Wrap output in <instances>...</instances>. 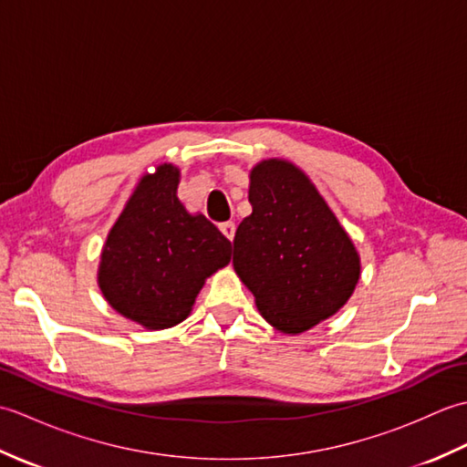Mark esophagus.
<instances>
[{"instance_id": "1", "label": "esophagus", "mask_w": 467, "mask_h": 467, "mask_svg": "<svg viewBox=\"0 0 467 467\" xmlns=\"http://www.w3.org/2000/svg\"><path fill=\"white\" fill-rule=\"evenodd\" d=\"M234 231H236V226H234V223H231V221L221 224V233L226 236L228 241H233V239H234Z\"/></svg>"}]
</instances>
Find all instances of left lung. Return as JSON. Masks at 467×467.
Masks as SVG:
<instances>
[{
  "instance_id": "left-lung-1",
  "label": "left lung",
  "mask_w": 467,
  "mask_h": 467,
  "mask_svg": "<svg viewBox=\"0 0 467 467\" xmlns=\"http://www.w3.org/2000/svg\"><path fill=\"white\" fill-rule=\"evenodd\" d=\"M249 202L233 265L261 315L291 335L335 315L359 281V254L313 182L291 162L263 161Z\"/></svg>"
}]
</instances>
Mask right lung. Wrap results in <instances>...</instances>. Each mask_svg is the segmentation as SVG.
<instances>
[{
    "label": "right lung",
    "mask_w": 467,
    "mask_h": 467,
    "mask_svg": "<svg viewBox=\"0 0 467 467\" xmlns=\"http://www.w3.org/2000/svg\"><path fill=\"white\" fill-rule=\"evenodd\" d=\"M176 186L172 164L138 182L98 271L106 301L146 329L184 321L206 276L231 263V241L206 216L188 214Z\"/></svg>",
    "instance_id": "add662e5"
}]
</instances>
